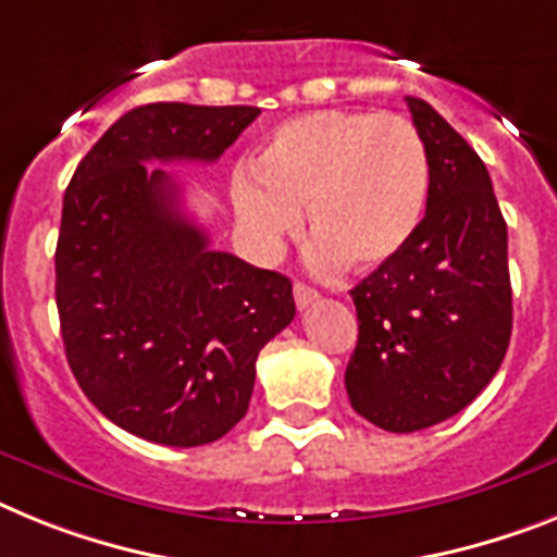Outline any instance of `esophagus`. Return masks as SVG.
<instances>
[{"label":"esophagus","mask_w":557,"mask_h":557,"mask_svg":"<svg viewBox=\"0 0 557 557\" xmlns=\"http://www.w3.org/2000/svg\"><path fill=\"white\" fill-rule=\"evenodd\" d=\"M317 297H320V294H317L311 286H306V283H294V302H297V308L311 306Z\"/></svg>","instance_id":"obj_1"}]
</instances>
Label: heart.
I'll use <instances>...</instances> for the list:
<instances>
[{
  "mask_svg": "<svg viewBox=\"0 0 557 557\" xmlns=\"http://www.w3.org/2000/svg\"><path fill=\"white\" fill-rule=\"evenodd\" d=\"M255 172H237L232 200L260 251L300 232L302 207L320 265L373 271L391 263L422 223L430 170L408 121L387 112L320 110L280 124Z\"/></svg>",
  "mask_w": 557,
  "mask_h": 557,
  "instance_id": "b5f03b06",
  "label": "heart"
}]
</instances>
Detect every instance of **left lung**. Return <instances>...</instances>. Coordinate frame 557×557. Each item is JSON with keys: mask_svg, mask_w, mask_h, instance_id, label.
Returning a JSON list of instances; mask_svg holds the SVG:
<instances>
[{"mask_svg": "<svg viewBox=\"0 0 557 557\" xmlns=\"http://www.w3.org/2000/svg\"><path fill=\"white\" fill-rule=\"evenodd\" d=\"M424 144L428 209L391 263L350 288L359 339L345 368L359 416L413 433L465 410L502 368L512 334L507 223L475 149L408 96Z\"/></svg>", "mask_w": 557, "mask_h": 557, "instance_id": "8db88e82", "label": "left lung"}]
</instances>
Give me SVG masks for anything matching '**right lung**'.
<instances>
[{
	"label": "right lung",
	"instance_id": "right-lung-1",
	"mask_svg": "<svg viewBox=\"0 0 557 557\" xmlns=\"http://www.w3.org/2000/svg\"><path fill=\"white\" fill-rule=\"evenodd\" d=\"M257 107L161 101L124 112L64 191L55 306L84 396L166 447L218 442L249 410L257 354L294 320L292 280L209 249L149 161L212 163Z\"/></svg>",
	"mask_w": 557,
	"mask_h": 557
}]
</instances>
